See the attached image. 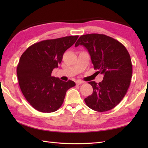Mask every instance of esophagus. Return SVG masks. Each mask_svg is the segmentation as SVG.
<instances>
[{
  "label": "esophagus",
  "instance_id": "obj_1",
  "mask_svg": "<svg viewBox=\"0 0 148 148\" xmlns=\"http://www.w3.org/2000/svg\"><path fill=\"white\" fill-rule=\"evenodd\" d=\"M84 83L83 81H82V80H77V81H76V84H81Z\"/></svg>",
  "mask_w": 148,
  "mask_h": 148
}]
</instances>
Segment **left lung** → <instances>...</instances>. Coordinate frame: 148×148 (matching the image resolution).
I'll use <instances>...</instances> for the list:
<instances>
[{"instance_id": "obj_1", "label": "left lung", "mask_w": 148, "mask_h": 148, "mask_svg": "<svg viewBox=\"0 0 148 148\" xmlns=\"http://www.w3.org/2000/svg\"><path fill=\"white\" fill-rule=\"evenodd\" d=\"M82 45L91 56L94 69L104 75L101 82H89L93 92L84 99L89 108L106 112L117 106L126 95L132 77L130 56L123 44L101 34L82 35L75 47Z\"/></svg>"}]
</instances>
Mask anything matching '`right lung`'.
<instances>
[{"label": "right lung", "instance_id": "obj_1", "mask_svg": "<svg viewBox=\"0 0 148 148\" xmlns=\"http://www.w3.org/2000/svg\"><path fill=\"white\" fill-rule=\"evenodd\" d=\"M78 38L72 36L44 40L29 46L21 55L16 69L19 86L26 101L36 110L44 113L57 110L67 90L76 85L71 80L64 82L52 77L51 73Z\"/></svg>", "mask_w": 148, "mask_h": 148}]
</instances>
